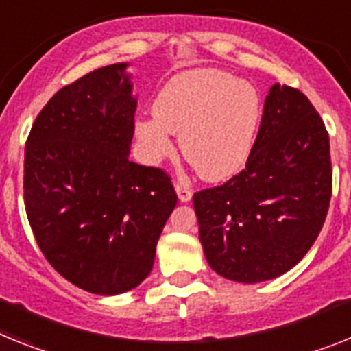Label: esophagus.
<instances>
[{
  "label": "esophagus",
  "mask_w": 351,
  "mask_h": 351,
  "mask_svg": "<svg viewBox=\"0 0 351 351\" xmlns=\"http://www.w3.org/2000/svg\"><path fill=\"white\" fill-rule=\"evenodd\" d=\"M175 191H176V196H178V199H180L182 203L191 202V198H193V193H191L189 187H185V185L176 184L175 185Z\"/></svg>",
  "instance_id": "1"
}]
</instances>
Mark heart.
Masks as SVG:
<instances>
[{
	"label": "heart",
	"mask_w": 351,
	"mask_h": 351,
	"mask_svg": "<svg viewBox=\"0 0 351 351\" xmlns=\"http://www.w3.org/2000/svg\"><path fill=\"white\" fill-rule=\"evenodd\" d=\"M153 117L135 123V139L149 164L175 152L180 137L185 158L208 182H225L250 160L262 117L252 84L225 71L199 67L164 84L153 101Z\"/></svg>",
	"instance_id": "obj_1"
}]
</instances>
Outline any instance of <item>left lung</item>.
<instances>
[{"label":"left lung","mask_w":351,"mask_h":351,"mask_svg":"<svg viewBox=\"0 0 351 351\" xmlns=\"http://www.w3.org/2000/svg\"><path fill=\"white\" fill-rule=\"evenodd\" d=\"M332 196L330 143L307 96L271 85L252 157L193 205L208 266L257 284L293 269L325 223Z\"/></svg>","instance_id":"obj_1"}]
</instances>
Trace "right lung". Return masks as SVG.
Segmentation results:
<instances>
[{
    "label": "right lung",
    "instance_id": "1",
    "mask_svg": "<svg viewBox=\"0 0 351 351\" xmlns=\"http://www.w3.org/2000/svg\"><path fill=\"white\" fill-rule=\"evenodd\" d=\"M128 62L62 87L25 148V205L40 252L66 280L114 296L152 273L176 205L166 173L130 160L137 96Z\"/></svg>",
    "mask_w": 351,
    "mask_h": 351
}]
</instances>
